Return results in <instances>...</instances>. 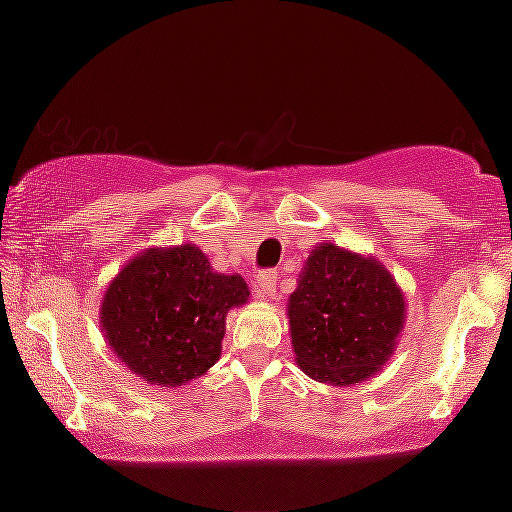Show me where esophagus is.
Instances as JSON below:
<instances>
[{"mask_svg":"<svg viewBox=\"0 0 512 512\" xmlns=\"http://www.w3.org/2000/svg\"><path fill=\"white\" fill-rule=\"evenodd\" d=\"M276 274L274 272H262L255 276V296L260 298V301H267V298H272L276 293Z\"/></svg>","mask_w":512,"mask_h":512,"instance_id":"1","label":"esophagus"}]
</instances>
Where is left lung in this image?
Listing matches in <instances>:
<instances>
[{
    "mask_svg": "<svg viewBox=\"0 0 512 512\" xmlns=\"http://www.w3.org/2000/svg\"><path fill=\"white\" fill-rule=\"evenodd\" d=\"M286 315L296 366L317 383L349 387L395 354L407 301L383 262L325 240L305 260Z\"/></svg>",
    "mask_w": 512,
    "mask_h": 512,
    "instance_id": "1",
    "label": "left lung"
}]
</instances>
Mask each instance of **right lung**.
<instances>
[{
    "label": "right lung",
    "instance_id": "add662e5",
    "mask_svg": "<svg viewBox=\"0 0 512 512\" xmlns=\"http://www.w3.org/2000/svg\"><path fill=\"white\" fill-rule=\"evenodd\" d=\"M248 301L243 276L214 272L197 245L146 248L110 279L101 332L129 373L173 390L219 361L228 310Z\"/></svg>",
    "mask_w": 512,
    "mask_h": 512
}]
</instances>
